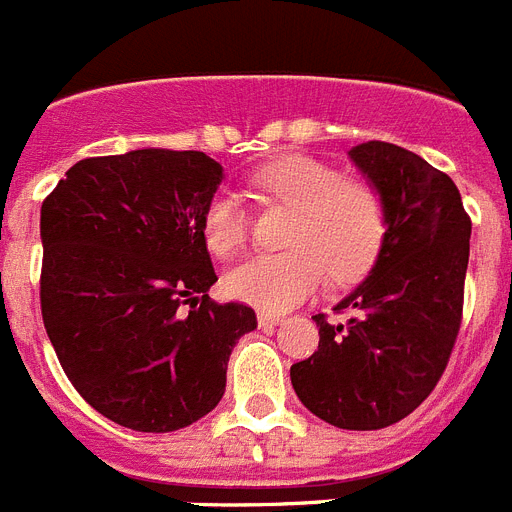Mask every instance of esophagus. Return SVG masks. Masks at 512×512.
I'll list each match as a JSON object with an SVG mask.
<instances>
[{
	"mask_svg": "<svg viewBox=\"0 0 512 512\" xmlns=\"http://www.w3.org/2000/svg\"><path fill=\"white\" fill-rule=\"evenodd\" d=\"M285 321L282 316H274V313H259V326L261 329H274L279 323Z\"/></svg>",
	"mask_w": 512,
	"mask_h": 512,
	"instance_id": "esophagus-1",
	"label": "esophagus"
}]
</instances>
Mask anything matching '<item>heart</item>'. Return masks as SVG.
<instances>
[{"label": "heart", "mask_w": 512, "mask_h": 512, "mask_svg": "<svg viewBox=\"0 0 512 512\" xmlns=\"http://www.w3.org/2000/svg\"><path fill=\"white\" fill-rule=\"evenodd\" d=\"M261 196L292 209L285 230L290 251L251 256L225 277L227 292L266 313H282L316 295L326 282H352L368 272L386 235L381 194L365 181H347L313 157H279L251 176ZM207 248L227 259L248 235L246 209L233 191H217L204 207Z\"/></svg>", "instance_id": "obj_1"}]
</instances>
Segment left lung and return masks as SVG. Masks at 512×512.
I'll list each match as a JSON object with an SVG mask.
<instances>
[{
  "label": "left lung",
  "instance_id": "1",
  "mask_svg": "<svg viewBox=\"0 0 512 512\" xmlns=\"http://www.w3.org/2000/svg\"><path fill=\"white\" fill-rule=\"evenodd\" d=\"M383 199L386 235L370 274L313 316L318 352L290 368L305 409L342 430H381L412 414L440 381L461 326L471 220L456 183L388 142L349 150Z\"/></svg>",
  "mask_w": 512,
  "mask_h": 512
}]
</instances>
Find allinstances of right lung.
I'll return each mask as SVG.
<instances>
[{
	"mask_svg": "<svg viewBox=\"0 0 512 512\" xmlns=\"http://www.w3.org/2000/svg\"><path fill=\"white\" fill-rule=\"evenodd\" d=\"M222 165L196 150L87 157L41 207V313L87 404L137 432L189 427L220 404L243 303H214L202 217ZM189 304L190 310L182 308Z\"/></svg>",
	"mask_w": 512,
	"mask_h": 512,
	"instance_id": "right-lung-1",
	"label": "right lung"
}]
</instances>
